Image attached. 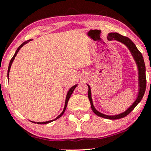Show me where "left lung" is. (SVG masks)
<instances>
[{"instance_id": "obj_1", "label": "left lung", "mask_w": 151, "mask_h": 151, "mask_svg": "<svg viewBox=\"0 0 151 151\" xmlns=\"http://www.w3.org/2000/svg\"><path fill=\"white\" fill-rule=\"evenodd\" d=\"M107 39L110 40H116L118 42L122 43L124 45L127 47L128 49L129 50L130 52H131V55H132L133 60L136 62L137 69H138V93L136 95V98L135 101L133 102L132 104L125 111L122 112V113L116 114V115H106L99 111L96 110V108L94 107L92 101V97H91V87L88 84L87 86L89 87V90H88V97H89L90 104H91V107L92 109L93 112L95 114L99 116L104 118V119H119L121 118L125 117L127 116L129 113H131L133 111V109L138 105V104L141 101V99L143 97V95L145 93V87H146V78H145V62L143 60V58L142 54L140 52L139 50L137 49L136 46L133 43L129 37L123 36L117 33V32H110L108 34L107 36Z\"/></svg>"}]
</instances>
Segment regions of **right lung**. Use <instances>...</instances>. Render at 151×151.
I'll list each match as a JSON object with an SVG mask.
<instances>
[{
  "label": "right lung",
  "mask_w": 151,
  "mask_h": 151,
  "mask_svg": "<svg viewBox=\"0 0 151 151\" xmlns=\"http://www.w3.org/2000/svg\"><path fill=\"white\" fill-rule=\"evenodd\" d=\"M31 40H32V39H30V40H27V41H25V42H24L23 43H22V44H21V45H20V46H19V47L18 48V49H17L16 51H15V55H13V58H12L11 60H10V63H9V66H8V79H9V72H10V67H11V65H12V64H13V61H14V60H15V57H16L17 54H18V52H19V50H20V48H21L22 46H24V45H25V44H27V42H30V41H31ZM77 85H78V84H75V85H74L73 86H72V87H71L70 89H69V91H67V96H66V99H65V106H64L63 111H62V113L60 114V115H59L58 117H57V118H55V119H53V120H50V121H44V122H35V121H31V122H32V123H35V124H49V123L52 122V121H54L57 120V119H58L59 118H60V117H61L63 115V114L65 113V110H66V108H67V103H68V101H69V99H70V98L71 95H72V92H73V91H74V89H75V88L77 87Z\"/></svg>",
  "instance_id": "obj_1"
}]
</instances>
